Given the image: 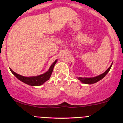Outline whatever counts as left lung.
<instances>
[{
	"label": "left lung",
	"mask_w": 123,
	"mask_h": 123,
	"mask_svg": "<svg viewBox=\"0 0 123 123\" xmlns=\"http://www.w3.org/2000/svg\"><path fill=\"white\" fill-rule=\"evenodd\" d=\"M111 66H112V63L111 64V65L110 66V67L107 69L104 73H103L102 74H100L98 76H96V77H77L79 80H80L81 82L83 83H85V84H94V83H95L98 81L101 80L102 79L104 78L105 76L106 75L107 73L109 72L110 69H111Z\"/></svg>",
	"instance_id": "8db88e82"
}]
</instances>
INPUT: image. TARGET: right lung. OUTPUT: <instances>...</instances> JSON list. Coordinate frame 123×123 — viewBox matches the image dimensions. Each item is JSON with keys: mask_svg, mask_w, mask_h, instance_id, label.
<instances>
[{"mask_svg": "<svg viewBox=\"0 0 123 123\" xmlns=\"http://www.w3.org/2000/svg\"><path fill=\"white\" fill-rule=\"evenodd\" d=\"M57 60H56L54 62L53 64L51 65L50 69H49L47 72L43 73V74H40V75L37 76L25 77V76L19 75V74L14 72L10 68V70L12 73L18 79H19L20 81H22V82L25 83V84H27L28 85L32 86H39L43 84L44 83L46 82V81H47V80L50 78L52 72H53L54 67V65H55V63H57Z\"/></svg>", "mask_w": 123, "mask_h": 123, "instance_id": "1", "label": "right lung"}]
</instances>
